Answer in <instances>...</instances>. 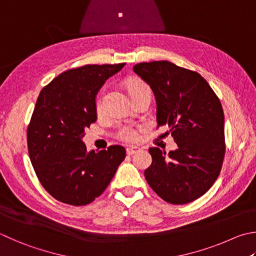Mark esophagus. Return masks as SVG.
I'll use <instances>...</instances> for the list:
<instances>
[{"instance_id":"1","label":"esophagus","mask_w":256,"mask_h":256,"mask_svg":"<svg viewBox=\"0 0 256 256\" xmlns=\"http://www.w3.org/2000/svg\"><path fill=\"white\" fill-rule=\"evenodd\" d=\"M138 151H140V148H136V146L128 148H126V154H128V156H132V154H134V153H136V152H138Z\"/></svg>"}]
</instances>
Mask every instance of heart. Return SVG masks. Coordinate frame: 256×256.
<instances>
[{
  "label": "heart",
  "instance_id": "heart-1",
  "mask_svg": "<svg viewBox=\"0 0 256 256\" xmlns=\"http://www.w3.org/2000/svg\"><path fill=\"white\" fill-rule=\"evenodd\" d=\"M128 90L130 94L133 97H136L138 95L143 94V92H151L150 87H148L146 82L141 80H138V78H134L128 82ZM102 110H103V98L100 97L96 102V110L97 113H100ZM116 136H118L120 140L125 141V142H136L138 140V131L134 128L130 126V125H123L118 130V133H116Z\"/></svg>",
  "mask_w": 256,
  "mask_h": 256
}]
</instances>
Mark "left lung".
Here are the masks:
<instances>
[{
	"mask_svg": "<svg viewBox=\"0 0 256 256\" xmlns=\"http://www.w3.org/2000/svg\"><path fill=\"white\" fill-rule=\"evenodd\" d=\"M134 72L156 102L158 126L171 133L178 148L169 154L150 148L152 164L144 171L150 187L174 205L206 194L220 176L225 156L224 112L220 100L196 72L161 62H141Z\"/></svg>",
	"mask_w": 256,
	"mask_h": 256,
	"instance_id": "left-lung-1",
	"label": "left lung"
}]
</instances>
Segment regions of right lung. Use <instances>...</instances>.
Instances as JSON below:
<instances>
[{"instance_id":"add662e5","label":"right lung","mask_w":256,"mask_h":256,"mask_svg":"<svg viewBox=\"0 0 256 256\" xmlns=\"http://www.w3.org/2000/svg\"><path fill=\"white\" fill-rule=\"evenodd\" d=\"M125 64H86L70 69L40 92L26 138L36 174L57 200L84 206L108 188L125 148L87 151L85 128L96 122V95Z\"/></svg>"}]
</instances>
